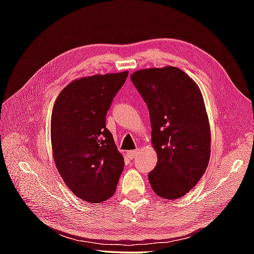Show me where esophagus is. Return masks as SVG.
<instances>
[{"label": "esophagus", "mask_w": 254, "mask_h": 254, "mask_svg": "<svg viewBox=\"0 0 254 254\" xmlns=\"http://www.w3.org/2000/svg\"><path fill=\"white\" fill-rule=\"evenodd\" d=\"M138 154H139V150H138V149H135V150H128V152H127V157L130 158V159H134Z\"/></svg>", "instance_id": "obj_1"}]
</instances>
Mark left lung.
<instances>
[{
  "instance_id": "1",
  "label": "left lung",
  "mask_w": 254,
  "mask_h": 254,
  "mask_svg": "<svg viewBox=\"0 0 254 254\" xmlns=\"http://www.w3.org/2000/svg\"><path fill=\"white\" fill-rule=\"evenodd\" d=\"M131 80L147 105L158 157L148 174L150 187L160 197H182L201 179L210 156V127L201 90L175 66L138 69Z\"/></svg>"
}]
</instances>
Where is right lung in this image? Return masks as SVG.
<instances>
[{"mask_svg": "<svg viewBox=\"0 0 254 254\" xmlns=\"http://www.w3.org/2000/svg\"><path fill=\"white\" fill-rule=\"evenodd\" d=\"M128 72L96 74L65 86L51 116V145L59 174L78 198L101 203L116 192L124 159L106 127V115Z\"/></svg>", "mask_w": 254, "mask_h": 254, "instance_id": "obj_1", "label": "right lung"}]
</instances>
